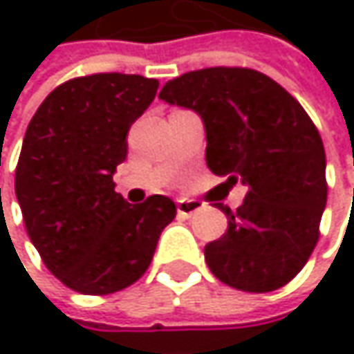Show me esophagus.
<instances>
[{
	"label": "esophagus",
	"instance_id": "esophagus-1",
	"mask_svg": "<svg viewBox=\"0 0 354 354\" xmlns=\"http://www.w3.org/2000/svg\"><path fill=\"white\" fill-rule=\"evenodd\" d=\"M176 207L178 213L184 215V217H190V215H194L196 211L203 209V205H201L198 201H194V198H178Z\"/></svg>",
	"mask_w": 354,
	"mask_h": 354
}]
</instances>
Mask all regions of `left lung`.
<instances>
[{
    "instance_id": "8db88e82",
    "label": "left lung",
    "mask_w": 354,
    "mask_h": 354,
    "mask_svg": "<svg viewBox=\"0 0 354 354\" xmlns=\"http://www.w3.org/2000/svg\"><path fill=\"white\" fill-rule=\"evenodd\" d=\"M160 98L194 110L205 124L207 166L248 188L227 232L205 246L225 285L266 293L308 262L326 207V153L316 124L274 80L246 67H209L168 82Z\"/></svg>"
}]
</instances>
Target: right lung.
<instances>
[{
    "instance_id": "1",
    "label": "right lung",
    "mask_w": 354,
    "mask_h": 354,
    "mask_svg": "<svg viewBox=\"0 0 354 354\" xmlns=\"http://www.w3.org/2000/svg\"><path fill=\"white\" fill-rule=\"evenodd\" d=\"M158 86L124 73L75 77L44 98L26 129L16 168L24 225L44 266L77 293L108 295L141 279L176 217L172 198L129 205L112 182Z\"/></svg>"
}]
</instances>
